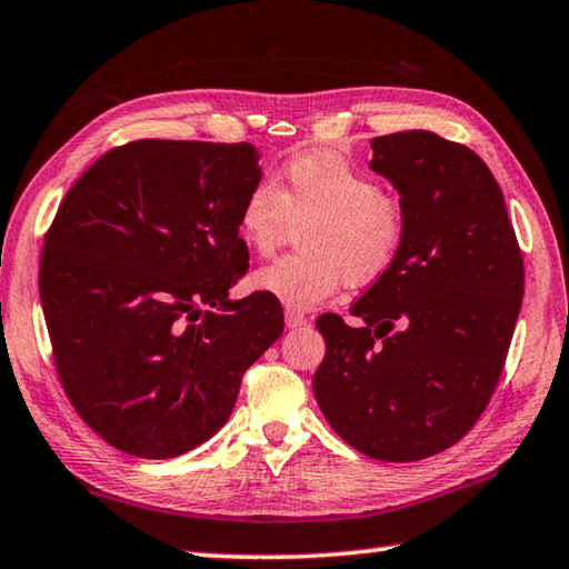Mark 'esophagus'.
I'll list each match as a JSON object with an SVG mask.
<instances>
[{
    "label": "esophagus",
    "mask_w": 569,
    "mask_h": 569,
    "mask_svg": "<svg viewBox=\"0 0 569 569\" xmlns=\"http://www.w3.org/2000/svg\"><path fill=\"white\" fill-rule=\"evenodd\" d=\"M308 318L303 313H298L296 308H286V326L288 328H303Z\"/></svg>",
    "instance_id": "34e87169"
}]
</instances>
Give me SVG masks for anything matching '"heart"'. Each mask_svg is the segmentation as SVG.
<instances>
[{
  "mask_svg": "<svg viewBox=\"0 0 569 569\" xmlns=\"http://www.w3.org/2000/svg\"><path fill=\"white\" fill-rule=\"evenodd\" d=\"M293 224H303V251L263 266L251 283L298 310L320 306L345 281L352 288L380 281L409 231L402 199L336 150L296 152L281 167V184L259 180L243 197L239 229L256 253L276 251Z\"/></svg>",
  "mask_w": 569,
  "mask_h": 569,
  "instance_id": "heart-1",
  "label": "heart"
}]
</instances>
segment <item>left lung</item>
I'll use <instances>...</instances> for the list:
<instances>
[{
    "instance_id": "left-lung-1",
    "label": "left lung",
    "mask_w": 569,
    "mask_h": 569,
    "mask_svg": "<svg viewBox=\"0 0 569 569\" xmlns=\"http://www.w3.org/2000/svg\"><path fill=\"white\" fill-rule=\"evenodd\" d=\"M370 167L407 207L405 251L350 308L322 313L313 392L328 425L377 461L461 441L503 372L522 303V253L486 162L431 130L372 138Z\"/></svg>"
}]
</instances>
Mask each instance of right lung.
<instances>
[{
	"label": "right lung",
	"instance_id": "obj_1",
	"mask_svg": "<svg viewBox=\"0 0 569 569\" xmlns=\"http://www.w3.org/2000/svg\"><path fill=\"white\" fill-rule=\"evenodd\" d=\"M259 180L251 142L132 140L61 199L39 261L43 318L66 397L110 447L172 459L204 443L281 338L278 298L229 300Z\"/></svg>",
	"mask_w": 569,
	"mask_h": 569
}]
</instances>
